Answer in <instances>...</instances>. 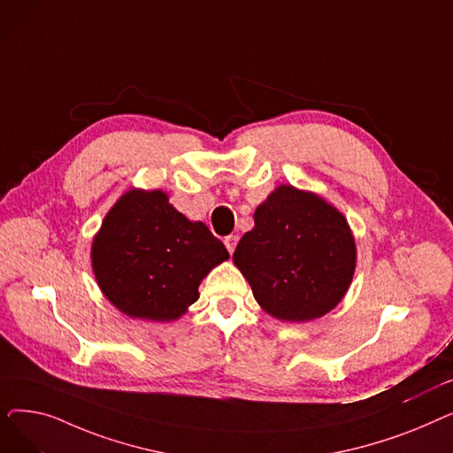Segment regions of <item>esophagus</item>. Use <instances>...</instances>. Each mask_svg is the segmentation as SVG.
Wrapping results in <instances>:
<instances>
[{
    "label": "esophagus",
    "mask_w": 453,
    "mask_h": 453,
    "mask_svg": "<svg viewBox=\"0 0 453 453\" xmlns=\"http://www.w3.org/2000/svg\"><path fill=\"white\" fill-rule=\"evenodd\" d=\"M236 242H239V236H236V234H229V236H226V239H224V244H226V248H227L229 253L234 251Z\"/></svg>",
    "instance_id": "34e87169"
}]
</instances>
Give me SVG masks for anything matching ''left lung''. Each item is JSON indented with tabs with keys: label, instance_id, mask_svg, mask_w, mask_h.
<instances>
[{
	"label": "left lung",
	"instance_id": "left-lung-1",
	"mask_svg": "<svg viewBox=\"0 0 453 453\" xmlns=\"http://www.w3.org/2000/svg\"><path fill=\"white\" fill-rule=\"evenodd\" d=\"M253 219L233 263L263 311L294 323L330 312L356 268L354 236L343 214L314 193L279 185Z\"/></svg>",
	"mask_w": 453,
	"mask_h": 453
}]
</instances>
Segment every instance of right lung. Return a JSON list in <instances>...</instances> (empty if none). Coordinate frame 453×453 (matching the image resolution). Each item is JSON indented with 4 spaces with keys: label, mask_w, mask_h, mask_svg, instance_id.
Listing matches in <instances>:
<instances>
[{
    "label": "right lung",
    "mask_w": 453,
    "mask_h": 453,
    "mask_svg": "<svg viewBox=\"0 0 453 453\" xmlns=\"http://www.w3.org/2000/svg\"><path fill=\"white\" fill-rule=\"evenodd\" d=\"M229 258L203 222H190L163 190L132 188L115 202L91 244L106 299L130 318L174 321L198 301L202 279Z\"/></svg>",
    "instance_id": "add662e5"
}]
</instances>
